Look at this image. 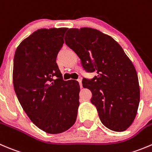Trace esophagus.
<instances>
[{
  "label": "esophagus",
  "instance_id": "34e87169",
  "mask_svg": "<svg viewBox=\"0 0 152 152\" xmlns=\"http://www.w3.org/2000/svg\"><path fill=\"white\" fill-rule=\"evenodd\" d=\"M77 81H78V83H79L80 87H82V80H81V79H77Z\"/></svg>",
  "mask_w": 152,
  "mask_h": 152
}]
</instances>
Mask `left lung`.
<instances>
[{"label": "left lung", "mask_w": 152, "mask_h": 152, "mask_svg": "<svg viewBox=\"0 0 152 152\" xmlns=\"http://www.w3.org/2000/svg\"><path fill=\"white\" fill-rule=\"evenodd\" d=\"M65 43L77 54L92 79L83 78V86L92 93L102 124L115 132L132 125L140 103L138 77L132 61L112 37L91 28H69Z\"/></svg>", "instance_id": "left-lung-1"}]
</instances>
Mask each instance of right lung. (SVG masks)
<instances>
[{"instance_id": "obj_1", "label": "right lung", "mask_w": 152, "mask_h": 152, "mask_svg": "<svg viewBox=\"0 0 152 152\" xmlns=\"http://www.w3.org/2000/svg\"><path fill=\"white\" fill-rule=\"evenodd\" d=\"M66 29L37 30L15 53L12 79L18 99L31 122L49 134L72 126L80 104L79 83L64 80L56 63Z\"/></svg>"}]
</instances>
